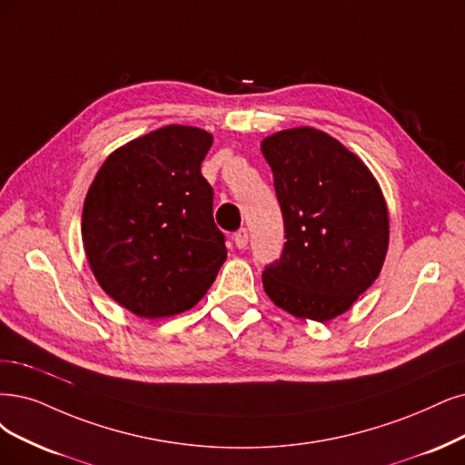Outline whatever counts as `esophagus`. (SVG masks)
<instances>
[{"mask_svg": "<svg viewBox=\"0 0 465 465\" xmlns=\"http://www.w3.org/2000/svg\"><path fill=\"white\" fill-rule=\"evenodd\" d=\"M233 242H235V247L237 249H245L247 243H249V232L245 228H242L239 232H235L233 235Z\"/></svg>", "mask_w": 465, "mask_h": 465, "instance_id": "obj_1", "label": "esophagus"}]
</instances>
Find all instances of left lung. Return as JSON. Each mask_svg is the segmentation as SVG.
<instances>
[{
  "label": "left lung",
  "mask_w": 465,
  "mask_h": 465,
  "mask_svg": "<svg viewBox=\"0 0 465 465\" xmlns=\"http://www.w3.org/2000/svg\"><path fill=\"white\" fill-rule=\"evenodd\" d=\"M273 172L285 245L266 266L272 302L295 318L330 322L377 280L389 249V213L370 168L330 134L291 128L261 143Z\"/></svg>",
  "instance_id": "obj_1"
}]
</instances>
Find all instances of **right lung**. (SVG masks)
Masks as SVG:
<instances>
[{"label":"right lung","mask_w":465,"mask_h":465,"mask_svg":"<svg viewBox=\"0 0 465 465\" xmlns=\"http://www.w3.org/2000/svg\"><path fill=\"white\" fill-rule=\"evenodd\" d=\"M213 135L170 124L113 151L82 211L85 259L101 289L132 314H182L228 256L201 163Z\"/></svg>","instance_id":"add662e5"}]
</instances>
